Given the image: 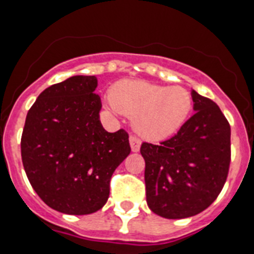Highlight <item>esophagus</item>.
Listing matches in <instances>:
<instances>
[{
	"mask_svg": "<svg viewBox=\"0 0 254 254\" xmlns=\"http://www.w3.org/2000/svg\"><path fill=\"white\" fill-rule=\"evenodd\" d=\"M129 142H130V147H131V151H133V152H138V151H139L140 144H142V142H140V139H139V138H138V136L130 135Z\"/></svg>",
	"mask_w": 254,
	"mask_h": 254,
	"instance_id": "1",
	"label": "esophagus"
}]
</instances>
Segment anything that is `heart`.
Returning <instances> with one entry per match:
<instances>
[{"instance_id": "1", "label": "heart", "mask_w": 254, "mask_h": 254, "mask_svg": "<svg viewBox=\"0 0 254 254\" xmlns=\"http://www.w3.org/2000/svg\"><path fill=\"white\" fill-rule=\"evenodd\" d=\"M112 106L133 119L135 130L151 139L175 134L189 119L193 98L183 87H166L142 80H123L110 92Z\"/></svg>"}]
</instances>
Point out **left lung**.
Here are the masks:
<instances>
[{"label":"left lung","mask_w":254,"mask_h":254,"mask_svg":"<svg viewBox=\"0 0 254 254\" xmlns=\"http://www.w3.org/2000/svg\"><path fill=\"white\" fill-rule=\"evenodd\" d=\"M194 115L170 139L142 143L147 204L165 219H185L213 203L230 166V125L220 107L191 90Z\"/></svg>","instance_id":"left-lung-1"}]
</instances>
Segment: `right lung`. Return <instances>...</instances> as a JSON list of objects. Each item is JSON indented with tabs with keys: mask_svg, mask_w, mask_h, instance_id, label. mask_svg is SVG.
<instances>
[{
	"mask_svg": "<svg viewBox=\"0 0 254 254\" xmlns=\"http://www.w3.org/2000/svg\"><path fill=\"white\" fill-rule=\"evenodd\" d=\"M96 88L93 75L48 87L28 111L21 135V160L33 189L47 206L67 215L102 208L112 174L130 153L124 129H103Z\"/></svg>",
	"mask_w": 254,
	"mask_h": 254,
	"instance_id": "add662e5",
	"label": "right lung"
}]
</instances>
